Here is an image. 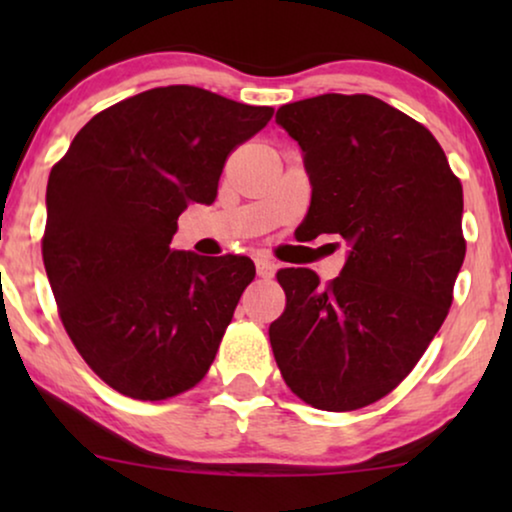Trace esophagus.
<instances>
[{"label": "esophagus", "instance_id": "esophagus-1", "mask_svg": "<svg viewBox=\"0 0 512 512\" xmlns=\"http://www.w3.org/2000/svg\"><path fill=\"white\" fill-rule=\"evenodd\" d=\"M275 270H277V263L272 261V258L256 256V272H258V277L270 279L272 275H275Z\"/></svg>", "mask_w": 512, "mask_h": 512}]
</instances>
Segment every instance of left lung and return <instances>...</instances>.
I'll use <instances>...</instances> for the list:
<instances>
[{
    "label": "left lung",
    "instance_id": "1",
    "mask_svg": "<svg viewBox=\"0 0 512 512\" xmlns=\"http://www.w3.org/2000/svg\"><path fill=\"white\" fill-rule=\"evenodd\" d=\"M277 123L305 153V235H340V277L284 268L270 345L286 387L328 412L366 408L422 359L450 312L466 256L464 191L438 139L373 95L284 104Z\"/></svg>",
    "mask_w": 512,
    "mask_h": 512
}]
</instances>
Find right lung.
<instances>
[{
  "instance_id": "1",
  "label": "right lung",
  "mask_w": 512,
  "mask_h": 512,
  "mask_svg": "<svg viewBox=\"0 0 512 512\" xmlns=\"http://www.w3.org/2000/svg\"><path fill=\"white\" fill-rule=\"evenodd\" d=\"M272 114L205 88H151L90 118L53 165L46 275L76 352L118 394L165 401L212 366L254 261L170 242L179 214L214 202L228 156Z\"/></svg>"
}]
</instances>
